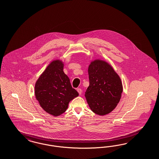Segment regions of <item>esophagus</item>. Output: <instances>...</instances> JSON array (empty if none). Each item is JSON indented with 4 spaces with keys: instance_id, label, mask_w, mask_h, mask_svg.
Returning a JSON list of instances; mask_svg holds the SVG:
<instances>
[{
    "instance_id": "1",
    "label": "esophagus",
    "mask_w": 159,
    "mask_h": 159,
    "mask_svg": "<svg viewBox=\"0 0 159 159\" xmlns=\"http://www.w3.org/2000/svg\"><path fill=\"white\" fill-rule=\"evenodd\" d=\"M77 92H78V93H79V95L82 94V89H79H79H77Z\"/></svg>"
}]
</instances>
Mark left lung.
Instances as JSON below:
<instances>
[{
    "mask_svg": "<svg viewBox=\"0 0 159 159\" xmlns=\"http://www.w3.org/2000/svg\"><path fill=\"white\" fill-rule=\"evenodd\" d=\"M90 85L85 92L93 112L101 116L109 113L120 101L123 86L119 75L107 62L95 60L88 69Z\"/></svg>",
    "mask_w": 159,
    "mask_h": 159,
    "instance_id": "obj_1",
    "label": "left lung"
}]
</instances>
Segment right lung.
Listing matches in <instances>:
<instances>
[{"label": "right lung", "mask_w": 159, "mask_h": 159, "mask_svg": "<svg viewBox=\"0 0 159 159\" xmlns=\"http://www.w3.org/2000/svg\"><path fill=\"white\" fill-rule=\"evenodd\" d=\"M63 68L62 61H53L39 77L34 87L35 96L41 107L54 116L64 113L69 102L79 95Z\"/></svg>", "instance_id": "obj_1"}]
</instances>
